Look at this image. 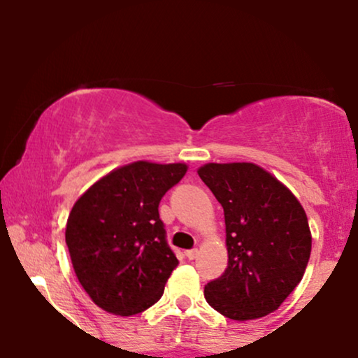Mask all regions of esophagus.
<instances>
[{"instance_id":"1","label":"esophagus","mask_w":358,"mask_h":358,"mask_svg":"<svg viewBox=\"0 0 358 358\" xmlns=\"http://www.w3.org/2000/svg\"><path fill=\"white\" fill-rule=\"evenodd\" d=\"M185 256L190 259V261H193V259H196V256H199V249H188L187 252H185Z\"/></svg>"}]
</instances>
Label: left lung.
I'll return each mask as SVG.
<instances>
[{
	"label": "left lung",
	"instance_id": "8db88e82",
	"mask_svg": "<svg viewBox=\"0 0 358 358\" xmlns=\"http://www.w3.org/2000/svg\"><path fill=\"white\" fill-rule=\"evenodd\" d=\"M224 208L229 262L205 286L213 310L237 322L278 310L301 281L311 234L301 203L252 163H208L199 170Z\"/></svg>",
	"mask_w": 358,
	"mask_h": 358
}]
</instances>
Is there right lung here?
I'll return each instance as SVG.
<instances>
[{
    "label": "right lung",
    "mask_w": 358,
    "mask_h": 358,
    "mask_svg": "<svg viewBox=\"0 0 358 358\" xmlns=\"http://www.w3.org/2000/svg\"><path fill=\"white\" fill-rule=\"evenodd\" d=\"M187 165L136 162L110 171L72 207L65 229L77 279L109 313H141L163 296L178 266L159 202Z\"/></svg>",
    "instance_id": "right-lung-1"
}]
</instances>
